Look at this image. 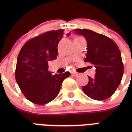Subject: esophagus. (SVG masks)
I'll list each match as a JSON object with an SVG mask.
<instances>
[{
    "mask_svg": "<svg viewBox=\"0 0 132 132\" xmlns=\"http://www.w3.org/2000/svg\"><path fill=\"white\" fill-rule=\"evenodd\" d=\"M71 74H72V75L73 77L78 76V73H77V72H72V73H71Z\"/></svg>",
    "mask_w": 132,
    "mask_h": 132,
    "instance_id": "esophagus-1",
    "label": "esophagus"
}]
</instances>
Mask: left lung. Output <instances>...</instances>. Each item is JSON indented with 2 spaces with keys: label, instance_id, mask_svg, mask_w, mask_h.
<instances>
[{
  "label": "left lung",
  "instance_id": "1",
  "mask_svg": "<svg viewBox=\"0 0 132 132\" xmlns=\"http://www.w3.org/2000/svg\"><path fill=\"white\" fill-rule=\"evenodd\" d=\"M75 34L84 36L87 41L85 62L96 68L94 77H88V84L83 92L92 99L101 101L110 97L121 84L123 64L118 46L108 37L86 29H74Z\"/></svg>",
  "mask_w": 132,
  "mask_h": 132
}]
</instances>
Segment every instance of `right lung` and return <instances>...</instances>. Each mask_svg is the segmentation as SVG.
Segmentation results:
<instances>
[{
	"mask_svg": "<svg viewBox=\"0 0 132 132\" xmlns=\"http://www.w3.org/2000/svg\"><path fill=\"white\" fill-rule=\"evenodd\" d=\"M63 34V29L41 34L26 42L18 54L15 80L26 98L34 103L44 105L53 100L64 79L70 76L69 72L53 75L48 71V62L57 58Z\"/></svg>",
	"mask_w": 132,
	"mask_h": 132,
	"instance_id": "1",
	"label": "right lung"
}]
</instances>
